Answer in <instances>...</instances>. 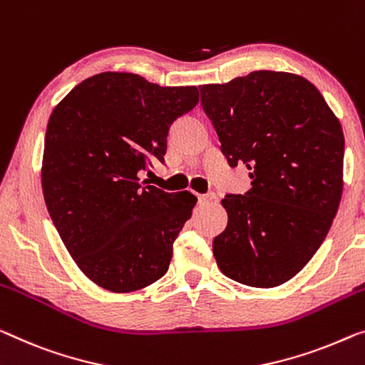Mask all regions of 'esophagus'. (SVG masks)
I'll list each match as a JSON object with an SVG mask.
<instances>
[{
	"label": "esophagus",
	"instance_id": "1",
	"mask_svg": "<svg viewBox=\"0 0 365 365\" xmlns=\"http://www.w3.org/2000/svg\"><path fill=\"white\" fill-rule=\"evenodd\" d=\"M215 198H216V195H215L213 192H210V193L200 195L198 201H200V205H208V203H211V201H213Z\"/></svg>",
	"mask_w": 365,
	"mask_h": 365
}]
</instances>
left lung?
<instances>
[{"label": "left lung", "mask_w": 365, "mask_h": 365, "mask_svg": "<svg viewBox=\"0 0 365 365\" xmlns=\"http://www.w3.org/2000/svg\"><path fill=\"white\" fill-rule=\"evenodd\" d=\"M221 152L246 165L252 188L226 195L227 226L213 241L222 274L239 284H285L322 246L342 193L344 134L317 86L257 70L200 88Z\"/></svg>", "instance_id": "1"}]
</instances>
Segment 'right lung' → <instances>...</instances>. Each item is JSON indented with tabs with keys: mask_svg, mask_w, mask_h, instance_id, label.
Wrapping results in <instances>:
<instances>
[{
	"mask_svg": "<svg viewBox=\"0 0 365 365\" xmlns=\"http://www.w3.org/2000/svg\"><path fill=\"white\" fill-rule=\"evenodd\" d=\"M198 105L197 86H159L134 73L81 81L46 130L42 190L51 220L80 270L110 292L165 275L197 197L144 185L164 164L172 123Z\"/></svg>",
	"mask_w": 365,
	"mask_h": 365,
	"instance_id": "1",
	"label": "right lung"
}]
</instances>
